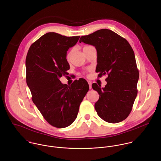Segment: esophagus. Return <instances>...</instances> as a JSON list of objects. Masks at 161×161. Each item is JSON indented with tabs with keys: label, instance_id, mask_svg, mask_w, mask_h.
Segmentation results:
<instances>
[{
	"label": "esophagus",
	"instance_id": "esophagus-1",
	"mask_svg": "<svg viewBox=\"0 0 161 161\" xmlns=\"http://www.w3.org/2000/svg\"><path fill=\"white\" fill-rule=\"evenodd\" d=\"M88 83H89V89H91V88H92V82L91 81L88 80Z\"/></svg>",
	"mask_w": 161,
	"mask_h": 161
}]
</instances>
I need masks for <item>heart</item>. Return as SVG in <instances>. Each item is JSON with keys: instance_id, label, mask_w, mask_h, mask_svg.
Returning <instances> with one entry per match:
<instances>
[{"instance_id": "obj_1", "label": "heart", "mask_w": 161, "mask_h": 161, "mask_svg": "<svg viewBox=\"0 0 161 161\" xmlns=\"http://www.w3.org/2000/svg\"><path fill=\"white\" fill-rule=\"evenodd\" d=\"M70 53H69L68 54H67V56H66V58L68 60H69V58H70Z\"/></svg>"}]
</instances>
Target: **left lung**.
Returning <instances> with one entry per match:
<instances>
[{"label":"left lung","instance_id":"1","mask_svg":"<svg viewBox=\"0 0 161 161\" xmlns=\"http://www.w3.org/2000/svg\"><path fill=\"white\" fill-rule=\"evenodd\" d=\"M79 42L95 46L97 52L95 71L98 77L107 74L104 88L93 83L99 94L95 103L98 115L104 121L116 123L130 115L137 96L139 71L134 51L126 40L108 29H101L80 37Z\"/></svg>","mask_w":161,"mask_h":161}]
</instances>
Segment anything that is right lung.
Masks as SVG:
<instances>
[{
    "mask_svg": "<svg viewBox=\"0 0 161 161\" xmlns=\"http://www.w3.org/2000/svg\"><path fill=\"white\" fill-rule=\"evenodd\" d=\"M79 38L47 33L31 45L26 58V84L32 100L47 123L59 128L74 121L89 89L88 82L82 78L70 86L59 80L68 74L67 51Z\"/></svg>",
    "mask_w": 161,
    "mask_h": 161,
    "instance_id": "1",
    "label": "right lung"
}]
</instances>
